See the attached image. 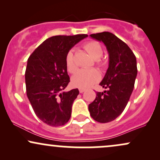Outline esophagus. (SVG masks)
I'll list each match as a JSON object with an SVG mask.
<instances>
[{"mask_svg": "<svg viewBox=\"0 0 160 160\" xmlns=\"http://www.w3.org/2000/svg\"><path fill=\"white\" fill-rule=\"evenodd\" d=\"M79 92H80V93H82L83 92H85V89H82V88H80V89H79Z\"/></svg>", "mask_w": 160, "mask_h": 160, "instance_id": "obj_1", "label": "esophagus"}]
</instances>
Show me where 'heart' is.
Wrapping results in <instances>:
<instances>
[{
  "mask_svg": "<svg viewBox=\"0 0 160 160\" xmlns=\"http://www.w3.org/2000/svg\"><path fill=\"white\" fill-rule=\"evenodd\" d=\"M84 49L93 59L96 60L98 65H102V62L99 58L103 54L102 46L97 41H89L84 44ZM65 65L70 73H74L77 71V66L74 62L72 50L68 51L66 55ZM100 79V74L95 69L80 70L73 76L72 84L78 88H88L98 82Z\"/></svg>",
  "mask_w": 160,
  "mask_h": 160,
  "instance_id": "heart-1",
  "label": "heart"
}]
</instances>
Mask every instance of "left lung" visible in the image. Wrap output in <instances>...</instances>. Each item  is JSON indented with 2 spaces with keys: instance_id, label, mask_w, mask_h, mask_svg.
<instances>
[{
  "instance_id": "8db88e82",
  "label": "left lung",
  "mask_w": 160,
  "mask_h": 160,
  "mask_svg": "<svg viewBox=\"0 0 160 160\" xmlns=\"http://www.w3.org/2000/svg\"><path fill=\"white\" fill-rule=\"evenodd\" d=\"M103 42L109 54V66L100 85L107 90L96 92V98L89 104V111L95 121L111 122L127 105L137 77V62L131 49L111 32L90 34Z\"/></svg>"
}]
</instances>
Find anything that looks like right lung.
<instances>
[{
	"instance_id": "add662e5",
	"label": "right lung",
	"mask_w": 160,
	"mask_h": 160,
	"mask_svg": "<svg viewBox=\"0 0 160 160\" xmlns=\"http://www.w3.org/2000/svg\"><path fill=\"white\" fill-rule=\"evenodd\" d=\"M87 34L53 36L43 41L28 59L27 96L37 117L51 126H61L71 118L78 89L64 92L70 82L66 55Z\"/></svg>"
}]
</instances>
